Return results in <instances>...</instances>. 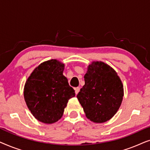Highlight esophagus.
Wrapping results in <instances>:
<instances>
[{"label":"esophagus","mask_w":150,"mask_h":150,"mask_svg":"<svg viewBox=\"0 0 150 150\" xmlns=\"http://www.w3.org/2000/svg\"><path fill=\"white\" fill-rule=\"evenodd\" d=\"M74 90H75V93L77 94L79 93V92L80 91V87H76V88H74Z\"/></svg>","instance_id":"esophagus-1"}]
</instances>
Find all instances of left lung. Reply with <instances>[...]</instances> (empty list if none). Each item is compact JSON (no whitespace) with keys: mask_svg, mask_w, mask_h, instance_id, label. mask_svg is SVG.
Listing matches in <instances>:
<instances>
[{"mask_svg":"<svg viewBox=\"0 0 150 150\" xmlns=\"http://www.w3.org/2000/svg\"><path fill=\"white\" fill-rule=\"evenodd\" d=\"M85 85L77 95L85 115L103 123L114 116L122 104L124 88L117 74L103 62H93L85 75Z\"/></svg>","mask_w":150,"mask_h":150,"instance_id":"left-lung-1","label":"left lung"}]
</instances>
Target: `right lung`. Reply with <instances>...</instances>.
I'll return each mask as SVG.
<instances>
[{
    "label": "right lung",
    "instance_id": "obj_1",
    "mask_svg": "<svg viewBox=\"0 0 150 150\" xmlns=\"http://www.w3.org/2000/svg\"><path fill=\"white\" fill-rule=\"evenodd\" d=\"M64 64L52 59L40 64L26 81L24 97L37 120L52 124L60 120L75 91L63 75Z\"/></svg>",
    "mask_w": 150,
    "mask_h": 150
}]
</instances>
